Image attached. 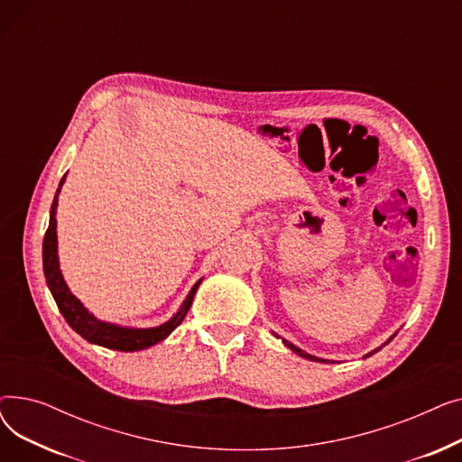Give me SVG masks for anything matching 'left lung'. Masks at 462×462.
I'll use <instances>...</instances> for the list:
<instances>
[{"mask_svg":"<svg viewBox=\"0 0 462 462\" xmlns=\"http://www.w3.org/2000/svg\"><path fill=\"white\" fill-rule=\"evenodd\" d=\"M284 345H286L288 348H292V350H294L296 354H300L301 357H307V359H317V357H314V356H309V354H305L303 350H300V348H298V346H294L292 343H288V341H284ZM369 356H371V354H369ZM322 361H324V359H322Z\"/></svg>","mask_w":462,"mask_h":462,"instance_id":"1","label":"left lung"}]
</instances>
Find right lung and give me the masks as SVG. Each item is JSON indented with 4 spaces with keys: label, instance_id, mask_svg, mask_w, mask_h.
<instances>
[{
    "label": "right lung",
    "instance_id": "right-lung-1",
    "mask_svg": "<svg viewBox=\"0 0 462 462\" xmlns=\"http://www.w3.org/2000/svg\"><path fill=\"white\" fill-rule=\"evenodd\" d=\"M63 183V180H61ZM60 183V187H61ZM60 192V189H58ZM56 206H58V194L52 202L51 209V223H48L44 239H42V268H44V277L46 284L51 288V292L56 300L58 309L61 310L63 319L67 324L75 329L80 337H84L86 341L99 345L105 348L119 350V352H134V350H143L150 348L157 343H161L162 338H166L170 333H172L185 319L187 310L192 305V298L197 294V288L200 281L192 286L189 292L183 307L172 320H168L166 324L159 328H150V329H131V328H119L112 326L106 322L97 320L95 317L82 307V303L69 292V288L61 277L60 272V263H58V241H56Z\"/></svg>",
    "mask_w": 462,
    "mask_h": 462
}]
</instances>
